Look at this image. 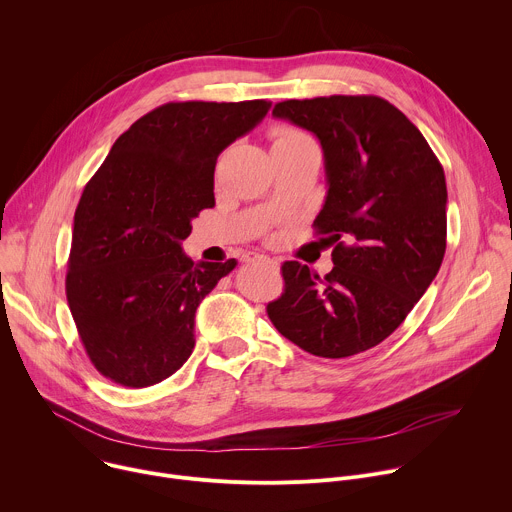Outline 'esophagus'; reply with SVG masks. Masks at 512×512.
I'll return each mask as SVG.
<instances>
[{"instance_id":"1","label":"esophagus","mask_w":512,"mask_h":512,"mask_svg":"<svg viewBox=\"0 0 512 512\" xmlns=\"http://www.w3.org/2000/svg\"><path fill=\"white\" fill-rule=\"evenodd\" d=\"M244 260H246V262H258V260H264V262H270L272 266H278V260L268 258V256L258 254V252H246V254H244Z\"/></svg>"}]
</instances>
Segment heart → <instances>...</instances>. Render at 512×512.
Listing matches in <instances>:
<instances>
[{
  "label": "heart",
  "instance_id": "1",
  "mask_svg": "<svg viewBox=\"0 0 512 512\" xmlns=\"http://www.w3.org/2000/svg\"><path fill=\"white\" fill-rule=\"evenodd\" d=\"M302 141H311V139L306 137L302 131H296V129H288V127H282V129H276L272 147H278V145H290V143H302Z\"/></svg>",
  "mask_w": 512,
  "mask_h": 512
}]
</instances>
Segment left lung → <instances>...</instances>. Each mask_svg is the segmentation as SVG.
Masks as SVG:
<instances>
[{
    "instance_id": "left-lung-1",
    "label": "left lung",
    "mask_w": 512,
    "mask_h": 512,
    "mask_svg": "<svg viewBox=\"0 0 512 512\" xmlns=\"http://www.w3.org/2000/svg\"><path fill=\"white\" fill-rule=\"evenodd\" d=\"M272 115L317 135L327 197L315 232L333 270L282 264L272 325L306 353L341 359L387 339L436 278L446 252V177L418 127L373 94L276 102Z\"/></svg>"
}]
</instances>
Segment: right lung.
<instances>
[{"mask_svg": "<svg viewBox=\"0 0 512 512\" xmlns=\"http://www.w3.org/2000/svg\"><path fill=\"white\" fill-rule=\"evenodd\" d=\"M268 109V100L167 102L135 121L86 183L66 298L100 375L139 389L189 359L197 306L236 260L195 264L181 242L216 206L218 155Z\"/></svg>", "mask_w": 512, "mask_h": 512, "instance_id": "obj_1", "label": "right lung"}]
</instances>
